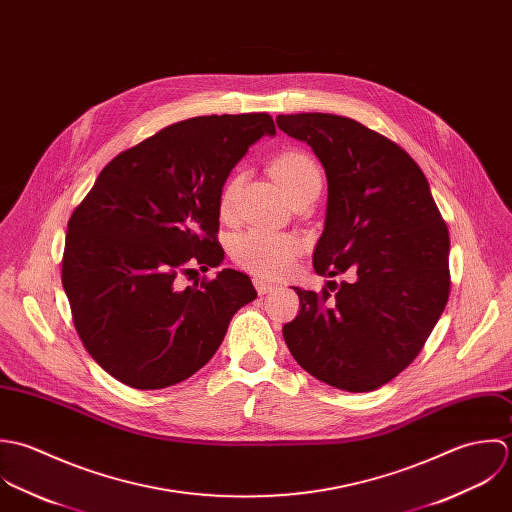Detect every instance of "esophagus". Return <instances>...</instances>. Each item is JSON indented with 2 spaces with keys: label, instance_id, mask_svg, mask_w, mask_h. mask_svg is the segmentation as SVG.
I'll use <instances>...</instances> for the list:
<instances>
[{
  "label": "esophagus",
  "instance_id": "1",
  "mask_svg": "<svg viewBox=\"0 0 512 512\" xmlns=\"http://www.w3.org/2000/svg\"><path fill=\"white\" fill-rule=\"evenodd\" d=\"M253 285H255V289H257L259 295H267V293L275 291V285L269 283V281H263V279H253Z\"/></svg>",
  "mask_w": 512,
  "mask_h": 512
}]
</instances>
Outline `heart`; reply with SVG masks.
<instances>
[{
    "instance_id": "obj_1",
    "label": "heart",
    "mask_w": 512,
    "mask_h": 512,
    "mask_svg": "<svg viewBox=\"0 0 512 512\" xmlns=\"http://www.w3.org/2000/svg\"><path fill=\"white\" fill-rule=\"evenodd\" d=\"M271 174L283 188L289 200L322 190V170L320 166L299 150H287L271 162ZM243 180V172H233L219 192V213L221 217H231L235 211L237 192ZM303 241L295 233L273 231L263 227L247 229L231 239L229 253L237 265L259 275V277H277L281 275L301 253Z\"/></svg>"
}]
</instances>
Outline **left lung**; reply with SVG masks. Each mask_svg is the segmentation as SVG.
<instances>
[{
    "instance_id": "obj_1",
    "label": "left lung",
    "mask_w": 512,
    "mask_h": 512,
    "mask_svg": "<svg viewBox=\"0 0 512 512\" xmlns=\"http://www.w3.org/2000/svg\"><path fill=\"white\" fill-rule=\"evenodd\" d=\"M277 126L307 142L326 172L314 271L352 277L332 281L334 297L293 287L301 310L283 326L285 342L316 380L378 390L413 362L447 305V225L421 168L386 136L324 112L279 114Z\"/></svg>"
}]
</instances>
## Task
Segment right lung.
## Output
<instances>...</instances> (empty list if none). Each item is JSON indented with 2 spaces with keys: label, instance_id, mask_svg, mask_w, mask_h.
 Listing matches in <instances>:
<instances>
[{
  "label": "right lung",
  "instance_id": "1",
  "mask_svg": "<svg viewBox=\"0 0 512 512\" xmlns=\"http://www.w3.org/2000/svg\"><path fill=\"white\" fill-rule=\"evenodd\" d=\"M263 134H275L265 112L176 122L110 160L75 207L63 289L87 352L118 382L160 390L190 378L255 301L235 269L186 289L176 279L223 261L219 192Z\"/></svg>",
  "mask_w": 512,
  "mask_h": 512
}]
</instances>
